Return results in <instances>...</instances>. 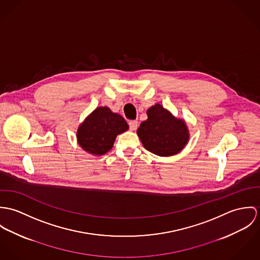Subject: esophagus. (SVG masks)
Segmentation results:
<instances>
[{"label":"esophagus","instance_id":"esophagus-1","mask_svg":"<svg viewBox=\"0 0 260 260\" xmlns=\"http://www.w3.org/2000/svg\"><path fill=\"white\" fill-rule=\"evenodd\" d=\"M128 124H129V129H131V131H136V129L138 128L139 122H138L137 120H131V121L128 122Z\"/></svg>","mask_w":260,"mask_h":260}]
</instances>
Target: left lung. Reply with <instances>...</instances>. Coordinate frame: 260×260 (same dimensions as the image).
<instances>
[{"instance_id": "left-lung-1", "label": "left lung", "mask_w": 260, "mask_h": 260, "mask_svg": "<svg viewBox=\"0 0 260 260\" xmlns=\"http://www.w3.org/2000/svg\"><path fill=\"white\" fill-rule=\"evenodd\" d=\"M147 119L138 128V136L144 147L160 156H171L178 153L189 139L185 121L176 118L161 105L150 107Z\"/></svg>"}]
</instances>
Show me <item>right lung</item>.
I'll list each match as a JSON object with an SVG mask.
<instances>
[{
    "mask_svg": "<svg viewBox=\"0 0 260 260\" xmlns=\"http://www.w3.org/2000/svg\"><path fill=\"white\" fill-rule=\"evenodd\" d=\"M127 129L128 124L122 116L113 113L108 107H100L79 126L77 139L88 153L103 155L113 148L116 136Z\"/></svg>",
    "mask_w": 260,
    "mask_h": 260,
    "instance_id": "add662e5",
    "label": "right lung"
}]
</instances>
